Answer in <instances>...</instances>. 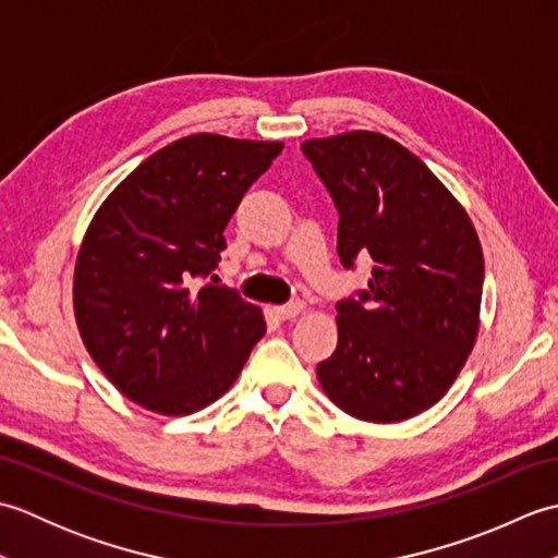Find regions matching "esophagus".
I'll return each mask as SVG.
<instances>
[{
    "instance_id": "esophagus-1",
    "label": "esophagus",
    "mask_w": 558,
    "mask_h": 558,
    "mask_svg": "<svg viewBox=\"0 0 558 558\" xmlns=\"http://www.w3.org/2000/svg\"><path fill=\"white\" fill-rule=\"evenodd\" d=\"M276 316L278 318H282V322H290V318H294V316H300L302 312H304V302H290V304H282V306H276Z\"/></svg>"
}]
</instances>
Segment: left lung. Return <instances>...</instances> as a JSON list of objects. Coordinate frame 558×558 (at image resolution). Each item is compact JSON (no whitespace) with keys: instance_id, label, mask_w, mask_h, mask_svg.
Wrapping results in <instances>:
<instances>
[{"instance_id":"left-lung-1","label":"left lung","mask_w":558,"mask_h":558,"mask_svg":"<svg viewBox=\"0 0 558 558\" xmlns=\"http://www.w3.org/2000/svg\"><path fill=\"white\" fill-rule=\"evenodd\" d=\"M340 213L338 256H372L369 290L338 302V348L316 366L336 405L390 424L453 386L480 333L484 256L444 182L398 141L345 132L302 144Z\"/></svg>"}]
</instances>
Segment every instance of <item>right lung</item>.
Returning a JSON list of instances; mask_svg holds the SVG:
<instances>
[{"label":"right lung","mask_w":558,"mask_h":558,"mask_svg":"<svg viewBox=\"0 0 558 558\" xmlns=\"http://www.w3.org/2000/svg\"><path fill=\"white\" fill-rule=\"evenodd\" d=\"M280 141L192 134L129 172L93 216L76 256L83 345L122 396L184 417L228 393L266 333L264 312L213 276L225 228ZM216 278V276H213Z\"/></svg>","instance_id":"1"}]
</instances>
